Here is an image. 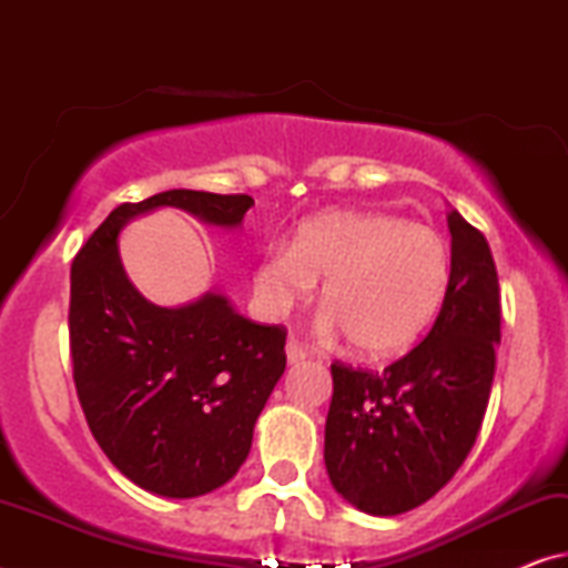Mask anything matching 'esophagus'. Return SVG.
<instances>
[{
	"label": "esophagus",
	"instance_id": "esophagus-1",
	"mask_svg": "<svg viewBox=\"0 0 568 568\" xmlns=\"http://www.w3.org/2000/svg\"><path fill=\"white\" fill-rule=\"evenodd\" d=\"M285 355H287V363L297 365V363H303L307 358H313V351L307 348V345H303L301 341L291 338V341H287V345H285Z\"/></svg>",
	"mask_w": 568,
	"mask_h": 568
}]
</instances>
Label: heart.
<instances>
[{
    "instance_id": "heart-1",
    "label": "heart",
    "mask_w": 568,
    "mask_h": 568,
    "mask_svg": "<svg viewBox=\"0 0 568 568\" xmlns=\"http://www.w3.org/2000/svg\"><path fill=\"white\" fill-rule=\"evenodd\" d=\"M450 253L438 230L388 213L338 210L307 220L287 250L255 267L263 313L283 318L323 281L325 328L368 358L408 351L444 301Z\"/></svg>"
}]
</instances>
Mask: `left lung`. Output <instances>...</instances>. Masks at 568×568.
I'll return each mask as SVG.
<instances>
[{"label":"left lung","mask_w":568,"mask_h":568,"mask_svg":"<svg viewBox=\"0 0 568 568\" xmlns=\"http://www.w3.org/2000/svg\"><path fill=\"white\" fill-rule=\"evenodd\" d=\"M450 277L434 328L383 373L333 363L325 468L345 501L398 516L436 496L474 448L491 396L501 295L480 230L448 213Z\"/></svg>","instance_id":"8db88e82"}]
</instances>
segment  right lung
I'll list each match as a JSON object with an SVG mask.
<instances>
[{"label":"right lung","mask_w":568,"mask_h":568,"mask_svg":"<svg viewBox=\"0 0 568 568\" xmlns=\"http://www.w3.org/2000/svg\"><path fill=\"white\" fill-rule=\"evenodd\" d=\"M158 207L237 227L253 197L168 190L114 207L72 263V376L92 436L122 476L158 496L195 498L245 464L255 420L285 371L287 333L243 318L220 293L180 307L142 297L118 237Z\"/></svg>","instance_id":"right-lung-1"}]
</instances>
